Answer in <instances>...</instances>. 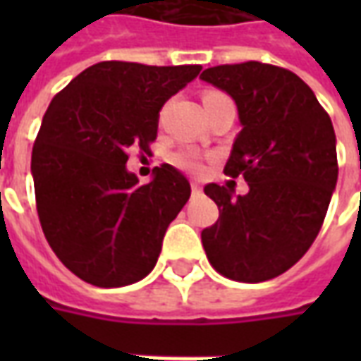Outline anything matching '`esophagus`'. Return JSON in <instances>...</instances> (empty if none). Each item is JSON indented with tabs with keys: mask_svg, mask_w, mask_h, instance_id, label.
I'll return each instance as SVG.
<instances>
[{
	"mask_svg": "<svg viewBox=\"0 0 361 361\" xmlns=\"http://www.w3.org/2000/svg\"><path fill=\"white\" fill-rule=\"evenodd\" d=\"M191 191H193V195H199V193H201L203 189H201V185H199L197 181H193V183H191Z\"/></svg>",
	"mask_w": 361,
	"mask_h": 361,
	"instance_id": "1",
	"label": "esophagus"
}]
</instances>
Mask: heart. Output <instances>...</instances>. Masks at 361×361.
<instances>
[{
  "instance_id": "b5f03b06",
  "label": "heart",
  "mask_w": 361,
  "mask_h": 361,
  "mask_svg": "<svg viewBox=\"0 0 361 361\" xmlns=\"http://www.w3.org/2000/svg\"><path fill=\"white\" fill-rule=\"evenodd\" d=\"M226 94H222L219 90H207L203 94V104H211L219 98H224ZM173 162L176 166H180L181 170H185L189 173H203L204 162L203 158L199 157L197 152H191V150H183V152H178L173 157Z\"/></svg>"
}]
</instances>
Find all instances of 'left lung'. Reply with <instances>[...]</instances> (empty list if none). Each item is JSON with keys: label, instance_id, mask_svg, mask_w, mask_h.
I'll list each match as a JSON object with an SVG mask.
<instances>
[{"label": "left lung", "instance_id": "1", "mask_svg": "<svg viewBox=\"0 0 361 361\" xmlns=\"http://www.w3.org/2000/svg\"><path fill=\"white\" fill-rule=\"evenodd\" d=\"M226 90L243 129L224 173L243 176L247 195L209 183L220 216L201 232L214 271L238 282H265L294 267L315 242L333 197L338 162L333 123L313 90L284 67L245 61L204 69Z\"/></svg>", "mask_w": 361, "mask_h": 361}]
</instances>
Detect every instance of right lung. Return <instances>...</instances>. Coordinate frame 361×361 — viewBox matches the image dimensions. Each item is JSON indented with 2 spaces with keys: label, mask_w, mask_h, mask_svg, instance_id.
I'll use <instances>...</instances> for the list:
<instances>
[{
  "label": "right lung",
  "mask_w": 361,
  "mask_h": 361,
  "mask_svg": "<svg viewBox=\"0 0 361 361\" xmlns=\"http://www.w3.org/2000/svg\"><path fill=\"white\" fill-rule=\"evenodd\" d=\"M201 69L100 61L44 114L30 160L40 226L59 261L92 286H127L157 265L191 188L170 164L139 185L127 152L150 154L158 111Z\"/></svg>",
  "instance_id": "obj_1"
}]
</instances>
